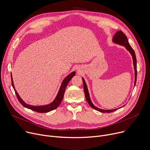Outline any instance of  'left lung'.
I'll use <instances>...</instances> for the list:
<instances>
[{
	"label": "left lung",
	"instance_id": "8db88e82",
	"mask_svg": "<svg viewBox=\"0 0 150 150\" xmlns=\"http://www.w3.org/2000/svg\"><path fill=\"white\" fill-rule=\"evenodd\" d=\"M112 41L113 43L123 46L125 47V48L130 52V54H131V56L132 57V60H133V67H134V86H135L136 83H137V58H136V55L134 50H133V48L131 47V46L130 45L127 38L126 37V36L125 35V33L121 32V30H118L115 34L114 35ZM82 79H83V86H84V93H85V96L86 98V100L87 101V102L88 103V104L90 105V106L94 109L95 110L98 111L100 112H103V113H110L112 112H114L115 111H117L118 109L122 108L123 106H125L126 105H123L122 106H121L118 108H116V109H114V110H103V109H100L99 108L96 106H95L94 105V104L92 103L91 99H90V94H89V92H88V90L87 88V86L86 84V81L84 80V79L82 77Z\"/></svg>",
	"mask_w": 150,
	"mask_h": 150
}]
</instances>
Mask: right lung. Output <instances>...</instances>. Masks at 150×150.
<instances>
[{"mask_svg": "<svg viewBox=\"0 0 150 150\" xmlns=\"http://www.w3.org/2000/svg\"><path fill=\"white\" fill-rule=\"evenodd\" d=\"M75 75V72L74 71L72 72H71V74H69L68 75H67L64 79L63 80L62 83L61 84V86L60 87L59 92L57 94L56 97L55 98V99H54V100L51 102L49 104L45 105H40V106H33V105H29L27 104L26 103H25L23 100H22V99L20 98V96H19L18 93H17V90L14 87V84H13V79H12V76L11 75V82H12V87L14 89V91L16 92V94L17 97V99L18 100V101L20 102V103L24 106L26 108L30 109V110L38 112H40V113H45V112H48L50 111H51L54 110L56 109L59 105L60 104L63 96H64V94L65 92V90H66V87H67L68 83L70 81V80L73 78V76H74Z\"/></svg>", "mask_w": 150, "mask_h": 150, "instance_id": "add662e5", "label": "right lung"}]
</instances>
